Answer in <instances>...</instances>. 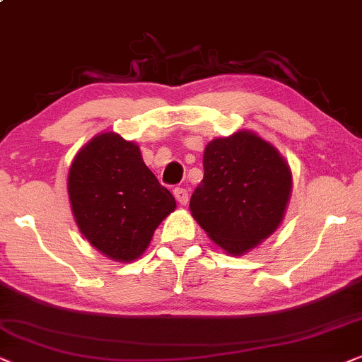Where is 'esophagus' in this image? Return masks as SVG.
<instances>
[{
  "instance_id": "34e87169",
  "label": "esophagus",
  "mask_w": 362,
  "mask_h": 362,
  "mask_svg": "<svg viewBox=\"0 0 362 362\" xmlns=\"http://www.w3.org/2000/svg\"><path fill=\"white\" fill-rule=\"evenodd\" d=\"M173 195H175V199L180 205H185L187 202H189V192H187V189H182V187L173 189Z\"/></svg>"
}]
</instances>
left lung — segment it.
I'll list each match as a JSON object with an SVG mask.
<instances>
[{"mask_svg": "<svg viewBox=\"0 0 362 362\" xmlns=\"http://www.w3.org/2000/svg\"><path fill=\"white\" fill-rule=\"evenodd\" d=\"M291 194V172L272 144L242 131L205 147L204 180L190 210L226 253L243 255L281 223Z\"/></svg>", "mask_w": 362, "mask_h": 362, "instance_id": "8db88e82", "label": "left lung"}]
</instances>
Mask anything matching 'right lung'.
<instances>
[{
    "label": "right lung",
    "instance_id": "add662e5",
    "mask_svg": "<svg viewBox=\"0 0 362 362\" xmlns=\"http://www.w3.org/2000/svg\"><path fill=\"white\" fill-rule=\"evenodd\" d=\"M67 190L77 226L117 262H132L151 243L175 199L144 163L136 144L114 132L94 137L69 168Z\"/></svg>",
    "mask_w": 362,
    "mask_h": 362
}]
</instances>
